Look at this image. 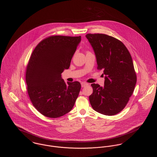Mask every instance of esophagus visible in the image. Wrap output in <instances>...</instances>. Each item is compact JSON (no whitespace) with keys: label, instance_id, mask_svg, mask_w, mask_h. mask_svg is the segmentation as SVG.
I'll return each instance as SVG.
<instances>
[{"label":"esophagus","instance_id":"1","mask_svg":"<svg viewBox=\"0 0 157 157\" xmlns=\"http://www.w3.org/2000/svg\"><path fill=\"white\" fill-rule=\"evenodd\" d=\"M87 85H88L87 83H85V82H83V83H81V85H82V87H85L86 86H87Z\"/></svg>","mask_w":157,"mask_h":157}]
</instances>
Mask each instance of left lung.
Instances as JSON below:
<instances>
[{"mask_svg":"<svg viewBox=\"0 0 157 157\" xmlns=\"http://www.w3.org/2000/svg\"><path fill=\"white\" fill-rule=\"evenodd\" d=\"M97 58V69L102 70L104 86L93 83L89 101L93 109L101 114L119 113L127 104L137 82L131 56L125 45L113 36L87 33Z\"/></svg>","mask_w":157,"mask_h":157,"instance_id":"8db88e82","label":"left lung"}]
</instances>
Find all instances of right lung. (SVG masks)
Instances as JSON below:
<instances>
[{
	"instance_id": "obj_1",
	"label": "right lung",
	"mask_w": 157,
	"mask_h": 157,
	"mask_svg": "<svg viewBox=\"0 0 157 157\" xmlns=\"http://www.w3.org/2000/svg\"><path fill=\"white\" fill-rule=\"evenodd\" d=\"M80 41V36H48L38 43L29 60L26 72L29 97L35 109L47 117L70 112L78 96L80 83H66L61 74L69 68Z\"/></svg>"
}]
</instances>
